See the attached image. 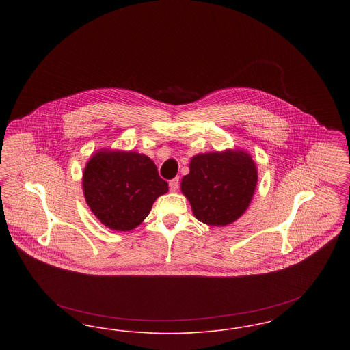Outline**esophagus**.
Returning a JSON list of instances; mask_svg holds the SVG:
<instances>
[{"label":"esophagus","mask_w":350,"mask_h":350,"mask_svg":"<svg viewBox=\"0 0 350 350\" xmlns=\"http://www.w3.org/2000/svg\"><path fill=\"white\" fill-rule=\"evenodd\" d=\"M178 186H180V178L178 177H176V178L169 181V187H170L172 191H176L178 189Z\"/></svg>","instance_id":"1"}]
</instances>
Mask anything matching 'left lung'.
Returning <instances> with one entry per match:
<instances>
[{
	"mask_svg": "<svg viewBox=\"0 0 350 350\" xmlns=\"http://www.w3.org/2000/svg\"><path fill=\"white\" fill-rule=\"evenodd\" d=\"M256 183L257 169L250 154L226 150L194 156L181 190L200 221L227 226L244 214Z\"/></svg>",
	"mask_w": 350,
	"mask_h": 350,
	"instance_id": "8db88e82",
	"label": "left lung"
}]
</instances>
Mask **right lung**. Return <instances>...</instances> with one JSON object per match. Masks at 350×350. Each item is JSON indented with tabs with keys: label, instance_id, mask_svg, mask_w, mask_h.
<instances>
[{
	"label": "right lung",
	"instance_id": "obj_1",
	"mask_svg": "<svg viewBox=\"0 0 350 350\" xmlns=\"http://www.w3.org/2000/svg\"><path fill=\"white\" fill-rule=\"evenodd\" d=\"M83 194L102 224L130 231L148 217L153 202L167 191V183L146 154L96 153L83 170Z\"/></svg>",
	"mask_w": 350,
	"mask_h": 350
}]
</instances>
